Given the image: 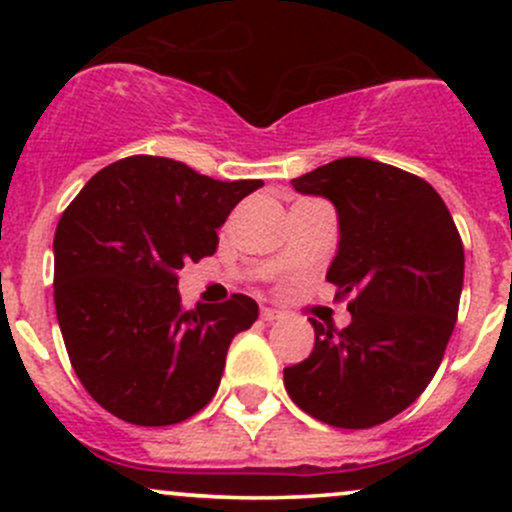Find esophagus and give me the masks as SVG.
Listing matches in <instances>:
<instances>
[{
    "mask_svg": "<svg viewBox=\"0 0 512 512\" xmlns=\"http://www.w3.org/2000/svg\"><path fill=\"white\" fill-rule=\"evenodd\" d=\"M260 317L265 319V322H275V319L282 317V312H277V309H272V307H262Z\"/></svg>",
    "mask_w": 512,
    "mask_h": 512,
    "instance_id": "esophagus-1",
    "label": "esophagus"
}]
</instances>
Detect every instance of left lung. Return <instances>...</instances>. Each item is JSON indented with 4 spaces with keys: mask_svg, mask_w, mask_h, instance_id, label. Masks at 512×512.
I'll list each match as a JSON object with an SVG mask.
<instances>
[{
    "mask_svg": "<svg viewBox=\"0 0 512 512\" xmlns=\"http://www.w3.org/2000/svg\"><path fill=\"white\" fill-rule=\"evenodd\" d=\"M292 185L337 210L327 280L352 297V322L334 332L312 319L314 349L285 369L287 394L329 426H379L409 409L441 364L461 302V235L426 180L379 160H332Z\"/></svg>",
    "mask_w": 512,
    "mask_h": 512,
    "instance_id": "obj_1",
    "label": "left lung"
}]
</instances>
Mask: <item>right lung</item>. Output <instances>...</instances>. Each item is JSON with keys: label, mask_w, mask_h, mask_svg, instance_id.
Masks as SVG:
<instances>
[{"label": "right lung", "mask_w": 512, "mask_h": 512, "mask_svg": "<svg viewBox=\"0 0 512 512\" xmlns=\"http://www.w3.org/2000/svg\"><path fill=\"white\" fill-rule=\"evenodd\" d=\"M262 180H213L131 156L98 170L54 235V304L71 366L96 404L136 426L180 423L218 391L232 337L257 302L180 307L178 270L218 247L230 210Z\"/></svg>", "instance_id": "obj_1"}]
</instances>
